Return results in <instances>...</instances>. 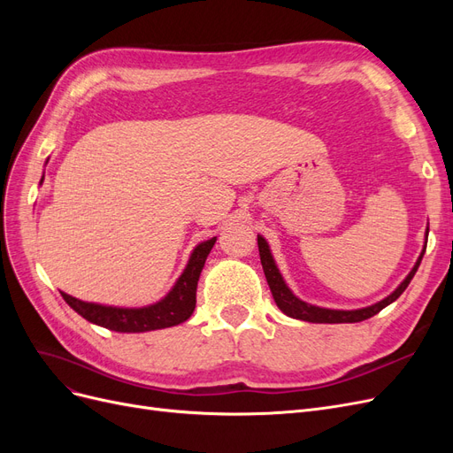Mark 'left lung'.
<instances>
[{
	"mask_svg": "<svg viewBox=\"0 0 453 453\" xmlns=\"http://www.w3.org/2000/svg\"><path fill=\"white\" fill-rule=\"evenodd\" d=\"M427 232H429V226H427ZM257 243H258L260 265H263L268 287H270L273 300H276L278 308L285 315H289V318L300 319V321H308V323H359V321H365L368 318H372V315H376L378 311H381L383 308L389 306L391 303H395V300L404 293L408 283L412 281L414 273L418 272L419 263H421V258H423V253H425V250H423L419 258L416 260L414 268L410 270V273L404 278V281L399 287H396V289L389 296L380 300V303H376L372 306H366V308H359V310H331V308L313 306V304L304 303V300H300L289 289V287H287V283H285V280L281 276V272H280V268L276 265V260H273V257H272L268 242L258 234L257 236Z\"/></svg>",
	"mask_w": 453,
	"mask_h": 453,
	"instance_id": "1",
	"label": "left lung"
}]
</instances>
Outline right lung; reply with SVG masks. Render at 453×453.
<instances>
[{"instance_id": "right-lung-1", "label": "right lung", "mask_w": 453, "mask_h": 453, "mask_svg": "<svg viewBox=\"0 0 453 453\" xmlns=\"http://www.w3.org/2000/svg\"><path fill=\"white\" fill-rule=\"evenodd\" d=\"M43 183V177H41ZM215 238L198 243L195 251L190 253L188 263L170 289V293L160 298L158 303L142 306V308H119V306H105L96 303H85L72 295L62 293L64 300L70 308H73L81 318L87 321L109 328L117 333H147L157 331V328H166L187 321L195 311L196 306V287L200 272L205 265L211 248L215 245Z\"/></svg>"}]
</instances>
